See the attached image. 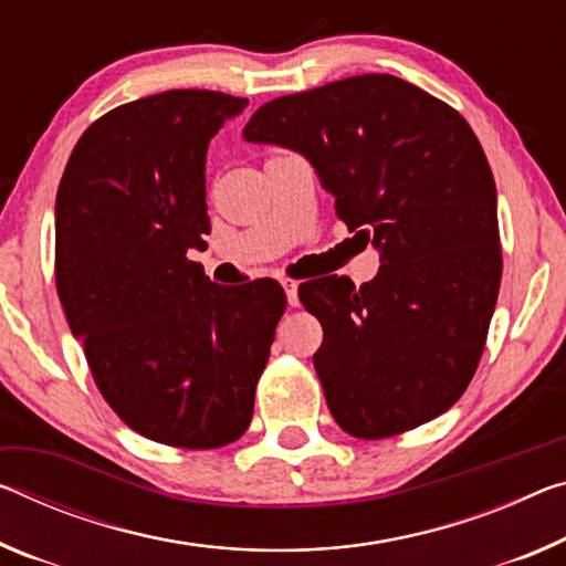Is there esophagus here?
Segmentation results:
<instances>
[{
    "instance_id": "34e87169",
    "label": "esophagus",
    "mask_w": 566,
    "mask_h": 566,
    "mask_svg": "<svg viewBox=\"0 0 566 566\" xmlns=\"http://www.w3.org/2000/svg\"><path fill=\"white\" fill-rule=\"evenodd\" d=\"M282 286H284L286 302H290V304H292V307H297V304H300V292H297V282H292V280H284V282H282Z\"/></svg>"
}]
</instances>
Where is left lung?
<instances>
[{
	"label": "left lung",
	"instance_id": "1",
	"mask_svg": "<svg viewBox=\"0 0 566 566\" xmlns=\"http://www.w3.org/2000/svg\"><path fill=\"white\" fill-rule=\"evenodd\" d=\"M244 140L307 158L380 254L363 286H300L325 329L312 360L332 418L375 441L441 416L476 373L501 282L496 184L471 125L406 80L357 75L262 105Z\"/></svg>",
	"mask_w": 566,
	"mask_h": 566
}]
</instances>
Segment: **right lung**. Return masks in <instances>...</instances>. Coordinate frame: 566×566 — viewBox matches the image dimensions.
Masks as SVG:
<instances>
[{"label":"right lung","instance_id":"1","mask_svg":"<svg viewBox=\"0 0 566 566\" xmlns=\"http://www.w3.org/2000/svg\"><path fill=\"white\" fill-rule=\"evenodd\" d=\"M247 97L168 90L97 118L57 188L55 280L97 390L143 438L244 433L284 312L274 280L223 286L188 262L211 231L206 150Z\"/></svg>","mask_w":566,"mask_h":566}]
</instances>
